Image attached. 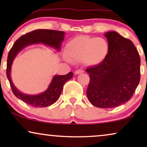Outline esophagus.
Wrapping results in <instances>:
<instances>
[{
	"mask_svg": "<svg viewBox=\"0 0 147 147\" xmlns=\"http://www.w3.org/2000/svg\"><path fill=\"white\" fill-rule=\"evenodd\" d=\"M74 73H75L76 75H78V74L84 73V70H82V69H78V70H76V71L74 72Z\"/></svg>",
	"mask_w": 147,
	"mask_h": 147,
	"instance_id": "esophagus-1",
	"label": "esophagus"
}]
</instances>
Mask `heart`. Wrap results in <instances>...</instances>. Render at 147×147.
Here are the masks:
<instances>
[{
	"label": "heart",
	"instance_id": "obj_1",
	"mask_svg": "<svg viewBox=\"0 0 147 147\" xmlns=\"http://www.w3.org/2000/svg\"><path fill=\"white\" fill-rule=\"evenodd\" d=\"M108 46L102 38L79 36L71 39L66 45L68 58L89 65L101 63L108 54Z\"/></svg>",
	"mask_w": 147,
	"mask_h": 147
}]
</instances>
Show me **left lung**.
Listing matches in <instances>:
<instances>
[{
	"instance_id": "obj_1",
	"label": "left lung",
	"mask_w": 147,
	"mask_h": 147,
	"mask_svg": "<svg viewBox=\"0 0 147 147\" xmlns=\"http://www.w3.org/2000/svg\"><path fill=\"white\" fill-rule=\"evenodd\" d=\"M108 51L100 64L88 67L90 83L87 97L92 105L112 108L132 97L140 78V59L130 40L116 31L105 33Z\"/></svg>"
}]
</instances>
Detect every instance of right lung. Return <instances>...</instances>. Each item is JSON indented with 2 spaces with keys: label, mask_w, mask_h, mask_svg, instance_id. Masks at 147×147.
<instances>
[{
  "label": "right lung",
  "mask_w": 147,
  "mask_h": 147,
  "mask_svg": "<svg viewBox=\"0 0 147 147\" xmlns=\"http://www.w3.org/2000/svg\"><path fill=\"white\" fill-rule=\"evenodd\" d=\"M63 31L49 29H37L22 35L10 49L7 57V76L12 91L16 97L33 107H47L57 101L61 94L64 84L73 77V73L69 72L64 76H55L49 88L43 93L38 95H28L21 93L14 85L11 78L12 63L20 51L27 45L35 43H43L49 47L60 50L61 44L64 39Z\"/></svg>",
  "instance_id": "1"
}]
</instances>
